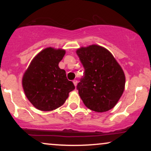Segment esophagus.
Returning <instances> with one entry per match:
<instances>
[{
    "mask_svg": "<svg viewBox=\"0 0 151 151\" xmlns=\"http://www.w3.org/2000/svg\"><path fill=\"white\" fill-rule=\"evenodd\" d=\"M73 84H74V85H75V86H76V85H77V84H78L77 80H73Z\"/></svg>",
    "mask_w": 151,
    "mask_h": 151,
    "instance_id": "1",
    "label": "esophagus"
}]
</instances>
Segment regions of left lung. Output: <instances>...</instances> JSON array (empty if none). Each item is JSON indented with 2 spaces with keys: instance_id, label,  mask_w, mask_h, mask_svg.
Listing matches in <instances>:
<instances>
[{
  "instance_id": "obj_1",
  "label": "left lung",
  "mask_w": 151,
  "mask_h": 151,
  "mask_svg": "<svg viewBox=\"0 0 151 151\" xmlns=\"http://www.w3.org/2000/svg\"><path fill=\"white\" fill-rule=\"evenodd\" d=\"M84 69V75L78 84L85 106L96 112L113 109L122 95L125 76L120 65L110 51L92 45L76 51Z\"/></svg>"
}]
</instances>
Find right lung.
I'll return each instance as SVG.
<instances>
[{
  "instance_id": "obj_1",
  "label": "right lung",
  "mask_w": 151,
  "mask_h": 151,
  "mask_svg": "<svg viewBox=\"0 0 151 151\" xmlns=\"http://www.w3.org/2000/svg\"><path fill=\"white\" fill-rule=\"evenodd\" d=\"M65 50L48 47L33 59L22 77L24 93L36 109L42 111L56 109L65 102L75 88L58 64Z\"/></svg>"
}]
</instances>
